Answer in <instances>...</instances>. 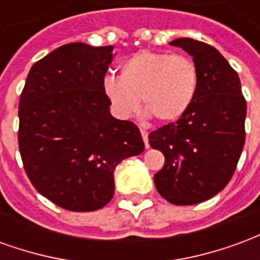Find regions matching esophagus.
<instances>
[{
    "instance_id": "obj_1",
    "label": "esophagus",
    "mask_w": 260,
    "mask_h": 260,
    "mask_svg": "<svg viewBox=\"0 0 260 260\" xmlns=\"http://www.w3.org/2000/svg\"><path fill=\"white\" fill-rule=\"evenodd\" d=\"M141 134H142V138H143V142H145V147L149 149V134H147L145 129H141Z\"/></svg>"
}]
</instances>
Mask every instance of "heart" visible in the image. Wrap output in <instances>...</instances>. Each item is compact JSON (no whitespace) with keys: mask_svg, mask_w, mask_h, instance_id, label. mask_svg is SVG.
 <instances>
[{"mask_svg":"<svg viewBox=\"0 0 260 260\" xmlns=\"http://www.w3.org/2000/svg\"><path fill=\"white\" fill-rule=\"evenodd\" d=\"M198 90V69L185 55L143 50L121 64V75L106 76L103 91L114 111L129 118L142 108L160 122L180 119Z\"/></svg>","mask_w":260,"mask_h":260,"instance_id":"b5f03b06","label":"heart"}]
</instances>
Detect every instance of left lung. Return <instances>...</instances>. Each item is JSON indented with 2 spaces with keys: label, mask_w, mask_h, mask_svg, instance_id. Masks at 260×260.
Masks as SVG:
<instances>
[{
  "label": "left lung",
  "mask_w": 260,
  "mask_h": 260,
  "mask_svg": "<svg viewBox=\"0 0 260 260\" xmlns=\"http://www.w3.org/2000/svg\"><path fill=\"white\" fill-rule=\"evenodd\" d=\"M170 44L192 55L198 90L180 119L149 135L166 158L154 184L170 203L196 205L217 195L234 174L245 143L246 102L238 74L216 48L188 37Z\"/></svg>",
  "instance_id": "left-lung-1"
}]
</instances>
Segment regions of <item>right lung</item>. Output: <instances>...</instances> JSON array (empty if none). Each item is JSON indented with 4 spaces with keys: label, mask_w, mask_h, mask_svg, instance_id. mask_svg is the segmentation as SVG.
Returning a JSON list of instances; mask_svg holds the SVG:
<instances>
[{
    "label": "right lung",
    "mask_w": 260,
    "mask_h": 260,
    "mask_svg": "<svg viewBox=\"0 0 260 260\" xmlns=\"http://www.w3.org/2000/svg\"><path fill=\"white\" fill-rule=\"evenodd\" d=\"M113 46H61L29 71L19 99L18 143L29 180L71 212H93L114 196V170L143 152L139 128L110 114L103 80Z\"/></svg>",
    "instance_id": "add662e5"
}]
</instances>
